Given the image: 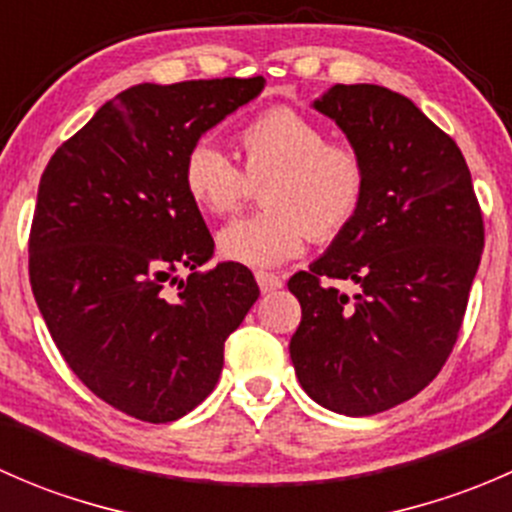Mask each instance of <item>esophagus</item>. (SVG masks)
<instances>
[{
	"mask_svg": "<svg viewBox=\"0 0 512 512\" xmlns=\"http://www.w3.org/2000/svg\"><path fill=\"white\" fill-rule=\"evenodd\" d=\"M255 280L265 294L275 292V289H280L282 285H285V280H282L280 275H275V272H255Z\"/></svg>",
	"mask_w": 512,
	"mask_h": 512,
	"instance_id": "34e87169",
	"label": "esophagus"
}]
</instances>
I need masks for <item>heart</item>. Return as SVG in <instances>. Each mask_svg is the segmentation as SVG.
Instances as JSON below:
<instances>
[{
  "instance_id": "obj_1",
  "label": "heart",
  "mask_w": 512,
  "mask_h": 512,
  "mask_svg": "<svg viewBox=\"0 0 512 512\" xmlns=\"http://www.w3.org/2000/svg\"><path fill=\"white\" fill-rule=\"evenodd\" d=\"M237 148L245 174L208 141L195 143L180 168L185 193L208 215L232 213L252 185L265 183V213L220 230L218 250L227 262L255 270L285 265L307 250L309 237H337L359 213L364 160L349 143L327 141L312 118L272 108L240 128Z\"/></svg>"
}]
</instances>
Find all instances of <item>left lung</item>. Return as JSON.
Returning <instances> with one entry per match:
<instances>
[{
	"instance_id": "1",
	"label": "left lung",
	"mask_w": 512,
	"mask_h": 512,
	"mask_svg": "<svg viewBox=\"0 0 512 512\" xmlns=\"http://www.w3.org/2000/svg\"><path fill=\"white\" fill-rule=\"evenodd\" d=\"M312 108L359 151L366 190L352 223L287 282L302 304L289 356L309 399L371 416L409 401L446 364L480 265L483 215L461 148L411 98L337 84Z\"/></svg>"
}]
</instances>
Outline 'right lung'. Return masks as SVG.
Returning a JSON list of instances; mask_svg holds the SVG:
<instances>
[{"mask_svg":"<svg viewBox=\"0 0 512 512\" xmlns=\"http://www.w3.org/2000/svg\"><path fill=\"white\" fill-rule=\"evenodd\" d=\"M262 89V76L131 86L41 175L29 237L36 307L71 371L123 414L168 423L193 411L218 384L225 339L260 297L235 262L195 272L215 242L180 168ZM178 269L191 270L185 283Z\"/></svg>","mask_w":512,"mask_h":512,"instance_id":"1","label":"right lung"}]
</instances>
